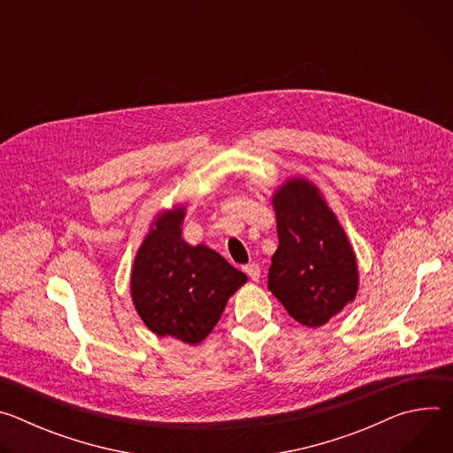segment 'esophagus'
<instances>
[{"label": "esophagus", "mask_w": 453, "mask_h": 453, "mask_svg": "<svg viewBox=\"0 0 453 453\" xmlns=\"http://www.w3.org/2000/svg\"><path fill=\"white\" fill-rule=\"evenodd\" d=\"M243 271H245V274H247L252 281H257V280H260L262 269H260V265H257V264H249V265H245V267H243Z\"/></svg>", "instance_id": "34e87169"}]
</instances>
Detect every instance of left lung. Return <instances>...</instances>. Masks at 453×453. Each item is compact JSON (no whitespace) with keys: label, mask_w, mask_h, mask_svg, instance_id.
<instances>
[{"label":"left lung","mask_w":453,"mask_h":453,"mask_svg":"<svg viewBox=\"0 0 453 453\" xmlns=\"http://www.w3.org/2000/svg\"><path fill=\"white\" fill-rule=\"evenodd\" d=\"M280 245L269 290L301 325L317 328L358 290L355 252L334 211L304 179H290L273 199Z\"/></svg>","instance_id":"left-lung-1"}]
</instances>
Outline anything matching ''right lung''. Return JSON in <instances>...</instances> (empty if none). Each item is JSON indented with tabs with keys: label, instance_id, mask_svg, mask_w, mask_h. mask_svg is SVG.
Instances as JSON below:
<instances>
[{
	"label": "right lung",
	"instance_id": "obj_1",
	"mask_svg": "<svg viewBox=\"0 0 453 453\" xmlns=\"http://www.w3.org/2000/svg\"><path fill=\"white\" fill-rule=\"evenodd\" d=\"M182 219L184 210L177 208L154 222L136 254L131 290L149 330L199 344L247 276L206 245H188L180 238Z\"/></svg>",
	"mask_w": 453,
	"mask_h": 453
}]
</instances>
